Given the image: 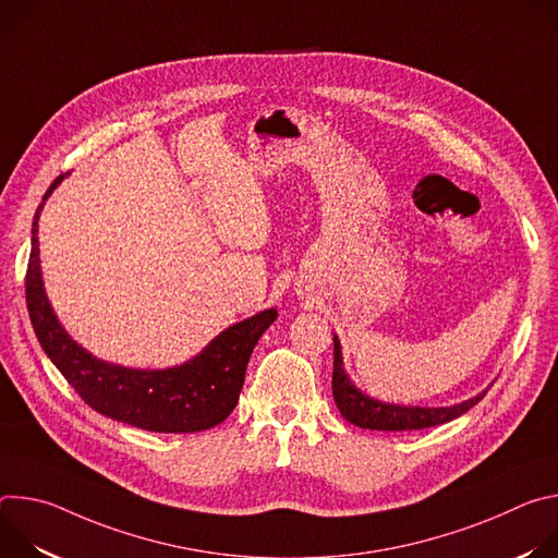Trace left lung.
Masks as SVG:
<instances>
[{
    "label": "left lung",
    "instance_id": "left-lung-1",
    "mask_svg": "<svg viewBox=\"0 0 558 558\" xmlns=\"http://www.w3.org/2000/svg\"><path fill=\"white\" fill-rule=\"evenodd\" d=\"M484 392L470 400L454 404V407H441V409H422V407H397L386 404L373 397L364 395L355 384L349 379L342 366V349L338 336H333V400L342 413V417L360 428L368 430H420L430 428L437 424H446L457 420L459 415L468 413L476 402L484 400Z\"/></svg>",
    "mask_w": 558,
    "mask_h": 558
}]
</instances>
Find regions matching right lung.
Wrapping results in <instances>:
<instances>
[{"instance_id": "right-lung-1", "label": "right lung", "mask_w": 558, "mask_h": 558, "mask_svg": "<svg viewBox=\"0 0 558 558\" xmlns=\"http://www.w3.org/2000/svg\"><path fill=\"white\" fill-rule=\"evenodd\" d=\"M63 179L65 174L57 177L48 187L33 220L26 304L41 349L90 409L117 422L151 433H198L225 422L243 390L250 355L278 311L265 308L225 329L203 353L181 366L141 371L97 360L59 325L39 269V214Z\"/></svg>"}]
</instances>
